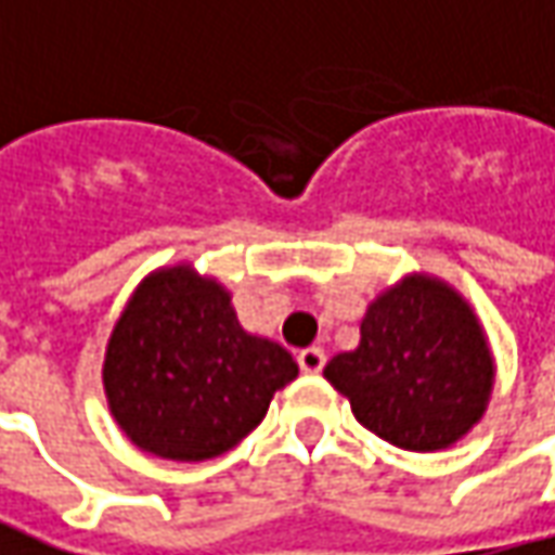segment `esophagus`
Here are the masks:
<instances>
[{"mask_svg":"<svg viewBox=\"0 0 555 555\" xmlns=\"http://www.w3.org/2000/svg\"><path fill=\"white\" fill-rule=\"evenodd\" d=\"M297 365H300V372L315 374L325 369V350L322 347H307V350H300L297 353Z\"/></svg>","mask_w":555,"mask_h":555,"instance_id":"esophagus-1","label":"esophagus"}]
</instances>
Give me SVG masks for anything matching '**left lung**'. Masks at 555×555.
<instances>
[{
  "label": "left lung",
  "instance_id": "1",
  "mask_svg": "<svg viewBox=\"0 0 555 555\" xmlns=\"http://www.w3.org/2000/svg\"><path fill=\"white\" fill-rule=\"evenodd\" d=\"M325 377L374 436L399 449L436 451L482 417L491 356L461 297L442 282L411 276L374 300L359 347L335 356Z\"/></svg>",
  "mask_w": 555,
  "mask_h": 555
}]
</instances>
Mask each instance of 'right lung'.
Wrapping results in <instances>:
<instances>
[{
	"mask_svg": "<svg viewBox=\"0 0 555 555\" xmlns=\"http://www.w3.org/2000/svg\"><path fill=\"white\" fill-rule=\"evenodd\" d=\"M295 377V359L242 332L230 295L186 267L138 288L104 362L119 427L134 446L171 461H208L233 449Z\"/></svg>",
	"mask_w": 555,
	"mask_h": 555,
	"instance_id": "add662e5",
	"label": "right lung"
}]
</instances>
